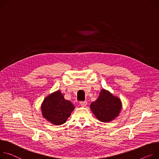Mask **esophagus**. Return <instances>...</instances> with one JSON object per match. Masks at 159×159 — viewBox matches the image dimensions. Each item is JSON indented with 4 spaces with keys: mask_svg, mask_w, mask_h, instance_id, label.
I'll use <instances>...</instances> for the list:
<instances>
[{
    "mask_svg": "<svg viewBox=\"0 0 159 159\" xmlns=\"http://www.w3.org/2000/svg\"><path fill=\"white\" fill-rule=\"evenodd\" d=\"M86 105H87V102H80V105H81V107H86Z\"/></svg>",
    "mask_w": 159,
    "mask_h": 159,
    "instance_id": "1",
    "label": "esophagus"
}]
</instances>
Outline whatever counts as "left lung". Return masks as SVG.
Instances as JSON below:
<instances>
[{"label": "left lung", "mask_w": 159, "mask_h": 159, "mask_svg": "<svg viewBox=\"0 0 159 159\" xmlns=\"http://www.w3.org/2000/svg\"><path fill=\"white\" fill-rule=\"evenodd\" d=\"M122 109L120 100L110 92L102 89L98 98L90 105V109L100 121L107 122L117 117Z\"/></svg>", "instance_id": "left-lung-1"}]
</instances>
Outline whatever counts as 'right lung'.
<instances>
[{
	"label": "right lung",
	"instance_id": "right-lung-1",
	"mask_svg": "<svg viewBox=\"0 0 159 159\" xmlns=\"http://www.w3.org/2000/svg\"><path fill=\"white\" fill-rule=\"evenodd\" d=\"M75 108L71 102L64 98L60 90L48 95L41 106L43 117L56 126L65 123Z\"/></svg>",
	"mask_w": 159,
	"mask_h": 159
}]
</instances>
